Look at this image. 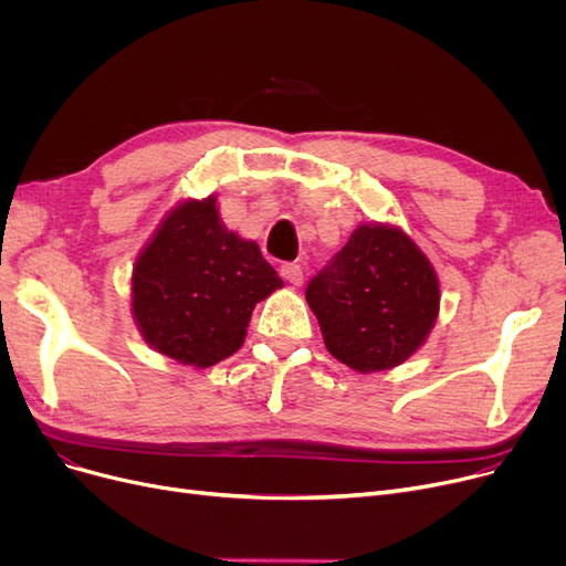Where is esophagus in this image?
I'll use <instances>...</instances> for the list:
<instances>
[{
	"mask_svg": "<svg viewBox=\"0 0 566 566\" xmlns=\"http://www.w3.org/2000/svg\"><path fill=\"white\" fill-rule=\"evenodd\" d=\"M280 275H282L289 284H293V286H301V284H303V268H301L298 263H284V265L280 268Z\"/></svg>",
	"mask_w": 566,
	"mask_h": 566,
	"instance_id": "1",
	"label": "esophagus"
}]
</instances>
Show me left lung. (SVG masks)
<instances>
[{
	"label": "left lung",
	"mask_w": 566,
	"mask_h": 566,
	"mask_svg": "<svg viewBox=\"0 0 566 566\" xmlns=\"http://www.w3.org/2000/svg\"><path fill=\"white\" fill-rule=\"evenodd\" d=\"M325 348L360 374L406 363L431 333L440 289L433 265L390 224H360L307 284Z\"/></svg>",
	"instance_id": "1"
}]
</instances>
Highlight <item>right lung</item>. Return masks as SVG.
<instances>
[{"label":"right lung","instance_id":"right-lung-1","mask_svg":"<svg viewBox=\"0 0 566 566\" xmlns=\"http://www.w3.org/2000/svg\"><path fill=\"white\" fill-rule=\"evenodd\" d=\"M254 241L227 231L216 197L167 213L133 268V316L171 360L213 367L243 346L256 303L282 289Z\"/></svg>","mask_w":566,"mask_h":566}]
</instances>
